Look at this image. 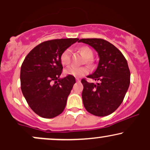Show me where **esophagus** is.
<instances>
[{"mask_svg": "<svg viewBox=\"0 0 150 150\" xmlns=\"http://www.w3.org/2000/svg\"><path fill=\"white\" fill-rule=\"evenodd\" d=\"M75 80H76V81L77 82H80V78H78V77H76V78H75Z\"/></svg>", "mask_w": 150, "mask_h": 150, "instance_id": "1", "label": "esophagus"}]
</instances>
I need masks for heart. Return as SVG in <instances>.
<instances>
[{
  "instance_id": "b5f03b06",
  "label": "heart",
  "mask_w": 150,
  "mask_h": 150,
  "mask_svg": "<svg viewBox=\"0 0 150 150\" xmlns=\"http://www.w3.org/2000/svg\"><path fill=\"white\" fill-rule=\"evenodd\" d=\"M80 52L85 57L87 58V63H90L91 58L93 57V51L92 49L87 46H81L79 48ZM60 61L62 65H68L70 63V50L65 49L63 53H61L60 56ZM89 72V69L88 67L87 66H82V67H77V66H70L69 68H67L65 70V73L67 75H72V76L80 77L84 76V75L88 74Z\"/></svg>"
}]
</instances>
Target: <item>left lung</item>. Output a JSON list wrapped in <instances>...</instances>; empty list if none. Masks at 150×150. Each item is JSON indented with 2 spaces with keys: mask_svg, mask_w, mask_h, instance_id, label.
I'll list each match as a JSON object with an SVG mask.
<instances>
[{
  "mask_svg": "<svg viewBox=\"0 0 150 150\" xmlns=\"http://www.w3.org/2000/svg\"><path fill=\"white\" fill-rule=\"evenodd\" d=\"M78 42L89 44L99 57L97 70L87 76L97 84L82 79V101L89 113L106 116L119 107L130 85V73L124 56L115 46L102 39H82Z\"/></svg>",
  "mask_w": 150,
  "mask_h": 150,
  "instance_id": "obj_1",
  "label": "left lung"
}]
</instances>
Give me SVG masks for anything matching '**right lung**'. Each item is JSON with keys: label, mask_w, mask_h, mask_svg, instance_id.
Returning <instances> with one entry per match:
<instances>
[{"label": "right lung", "mask_w": 150, "mask_h": 150, "mask_svg": "<svg viewBox=\"0 0 150 150\" xmlns=\"http://www.w3.org/2000/svg\"><path fill=\"white\" fill-rule=\"evenodd\" d=\"M75 39H61L44 42L26 56L20 70L22 94L34 113L52 118L63 112L67 99L75 83V77L60 78L61 53L74 43Z\"/></svg>", "instance_id": "right-lung-1"}]
</instances>
